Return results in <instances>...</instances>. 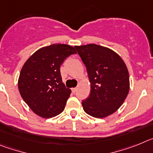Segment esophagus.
Masks as SVG:
<instances>
[{"mask_svg":"<svg viewBox=\"0 0 153 153\" xmlns=\"http://www.w3.org/2000/svg\"><path fill=\"white\" fill-rule=\"evenodd\" d=\"M77 90H78V88H71V91H72L73 93L76 92Z\"/></svg>","mask_w":153,"mask_h":153,"instance_id":"1","label":"esophagus"}]
</instances>
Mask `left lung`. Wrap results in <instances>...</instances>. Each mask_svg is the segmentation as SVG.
Segmentation results:
<instances>
[{"instance_id":"1","label":"left lung","mask_w":153,"mask_h":153,"mask_svg":"<svg viewBox=\"0 0 153 153\" xmlns=\"http://www.w3.org/2000/svg\"><path fill=\"white\" fill-rule=\"evenodd\" d=\"M87 68L89 97L82 101L86 113L105 118L121 107L130 88L128 68L123 58L108 48L95 45L75 46Z\"/></svg>"}]
</instances>
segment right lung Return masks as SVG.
I'll return each mask as SVG.
<instances>
[{
  "instance_id": "obj_1",
  "label": "right lung",
  "mask_w": 153,
  "mask_h": 153,
  "mask_svg": "<svg viewBox=\"0 0 153 153\" xmlns=\"http://www.w3.org/2000/svg\"><path fill=\"white\" fill-rule=\"evenodd\" d=\"M75 53L72 46L54 44L38 49L24 64L18 89L26 104L38 116L48 119L65 109L71 91L62 82L60 66Z\"/></svg>"
}]
</instances>
